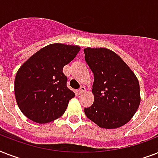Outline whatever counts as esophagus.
I'll return each instance as SVG.
<instances>
[{
    "label": "esophagus",
    "instance_id": "1",
    "mask_svg": "<svg viewBox=\"0 0 158 158\" xmlns=\"http://www.w3.org/2000/svg\"><path fill=\"white\" fill-rule=\"evenodd\" d=\"M85 91H86V89H85V87L82 86V87H80V89H79V91H78V93H79V95H80V94H84V93Z\"/></svg>",
    "mask_w": 158,
    "mask_h": 158
}]
</instances>
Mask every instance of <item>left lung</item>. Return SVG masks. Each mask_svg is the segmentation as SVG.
<instances>
[{
    "label": "left lung",
    "instance_id": "1",
    "mask_svg": "<svg viewBox=\"0 0 158 158\" xmlns=\"http://www.w3.org/2000/svg\"><path fill=\"white\" fill-rule=\"evenodd\" d=\"M85 60L94 73V104L84 109L99 127L116 129L127 124L139 106V83L129 65L106 48L84 49Z\"/></svg>",
    "mask_w": 158,
    "mask_h": 158
}]
</instances>
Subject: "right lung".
I'll list each match as a JSON object with an SVG mask.
<instances>
[{"label":"right lung","mask_w":158,"mask_h":158,"mask_svg":"<svg viewBox=\"0 0 158 158\" xmlns=\"http://www.w3.org/2000/svg\"><path fill=\"white\" fill-rule=\"evenodd\" d=\"M80 49L79 46L52 43L19 67L15 79V96L26 117L46 124L64 114L74 94L67 88V78L62 70Z\"/></svg>","instance_id":"add662e5"}]
</instances>
